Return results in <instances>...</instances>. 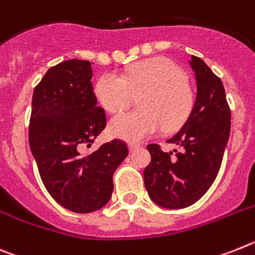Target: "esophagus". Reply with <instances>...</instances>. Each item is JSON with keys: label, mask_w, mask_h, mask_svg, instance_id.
<instances>
[{"label": "esophagus", "mask_w": 255, "mask_h": 255, "mask_svg": "<svg viewBox=\"0 0 255 255\" xmlns=\"http://www.w3.org/2000/svg\"><path fill=\"white\" fill-rule=\"evenodd\" d=\"M128 147H129V151H136L137 149H140V145H137V143H129L128 145Z\"/></svg>", "instance_id": "obj_1"}]
</instances>
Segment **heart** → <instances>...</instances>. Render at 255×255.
Instances as JSON below:
<instances>
[{"label": "heart", "instance_id": "obj_1", "mask_svg": "<svg viewBox=\"0 0 255 255\" xmlns=\"http://www.w3.org/2000/svg\"><path fill=\"white\" fill-rule=\"evenodd\" d=\"M95 95L104 109L118 113L138 96L140 109L112 119L110 133L128 142H141L159 129L173 132L182 127L195 108V92L186 73L167 57H150L132 64L123 77L101 75Z\"/></svg>", "mask_w": 255, "mask_h": 255}]
</instances>
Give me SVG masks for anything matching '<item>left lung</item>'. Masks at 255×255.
Returning a JSON list of instances; mask_svg holds the SVG:
<instances>
[{
  "mask_svg": "<svg viewBox=\"0 0 255 255\" xmlns=\"http://www.w3.org/2000/svg\"><path fill=\"white\" fill-rule=\"evenodd\" d=\"M196 78V101L190 118L168 143L181 150L164 152L147 145L151 161L143 170L150 199L161 208L190 207L209 190L220 172L231 128V110L221 81L200 57L190 60Z\"/></svg>",
  "mask_w": 255,
  "mask_h": 255,
  "instance_id": "1",
  "label": "left lung"
}]
</instances>
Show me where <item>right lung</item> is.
<instances>
[{
  "mask_svg": "<svg viewBox=\"0 0 255 255\" xmlns=\"http://www.w3.org/2000/svg\"><path fill=\"white\" fill-rule=\"evenodd\" d=\"M87 60H66L47 70L35 86L29 121V146L48 194L74 213H91L108 204L113 174L127 158L121 140L90 147L106 127V115L97 106Z\"/></svg>",
  "mask_w": 255,
  "mask_h": 255,
  "instance_id": "1",
  "label": "right lung"
}]
</instances>
